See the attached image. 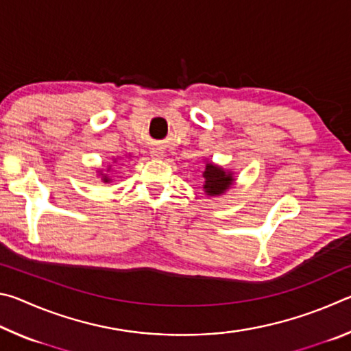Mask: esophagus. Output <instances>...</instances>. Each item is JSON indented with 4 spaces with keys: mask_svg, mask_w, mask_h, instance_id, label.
<instances>
[{
    "mask_svg": "<svg viewBox=\"0 0 351 351\" xmlns=\"http://www.w3.org/2000/svg\"><path fill=\"white\" fill-rule=\"evenodd\" d=\"M152 156L161 159L164 156V150H161V148H152Z\"/></svg>",
    "mask_w": 351,
    "mask_h": 351,
    "instance_id": "34e87169",
    "label": "esophagus"
}]
</instances>
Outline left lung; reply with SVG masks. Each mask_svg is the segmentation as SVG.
Here are the masks:
<instances>
[{
  "label": "left lung",
  "mask_w": 351,
  "mask_h": 351,
  "mask_svg": "<svg viewBox=\"0 0 351 351\" xmlns=\"http://www.w3.org/2000/svg\"><path fill=\"white\" fill-rule=\"evenodd\" d=\"M203 178V190L207 197H221L235 184V175L232 170H226L221 165L210 161H206Z\"/></svg>",
  "instance_id": "1"
}]
</instances>
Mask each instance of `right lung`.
Wrapping results in <instances>:
<instances>
[{"instance_id":"add662e5","label":"right lung","mask_w":351,"mask_h":351,"mask_svg":"<svg viewBox=\"0 0 351 351\" xmlns=\"http://www.w3.org/2000/svg\"><path fill=\"white\" fill-rule=\"evenodd\" d=\"M114 164H117V158L114 159ZM117 165H121V164H117ZM117 165H116V167H117ZM111 167H112V165H108V167H106V169H99L97 170V175L100 178V181L105 182V184L112 181V171H114V170H111ZM110 171H112L111 174L109 173Z\"/></svg>"}]
</instances>
